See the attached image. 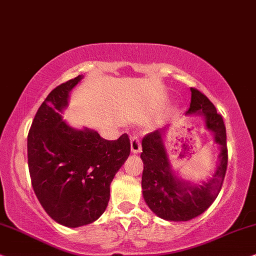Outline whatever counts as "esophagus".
Instances as JSON below:
<instances>
[{
  "instance_id": "obj_1",
  "label": "esophagus",
  "mask_w": 256,
  "mask_h": 256,
  "mask_svg": "<svg viewBox=\"0 0 256 256\" xmlns=\"http://www.w3.org/2000/svg\"><path fill=\"white\" fill-rule=\"evenodd\" d=\"M131 151L132 153H139L142 151V144H140V139L137 136L131 138Z\"/></svg>"
}]
</instances>
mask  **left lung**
<instances>
[{
    "mask_svg": "<svg viewBox=\"0 0 256 256\" xmlns=\"http://www.w3.org/2000/svg\"><path fill=\"white\" fill-rule=\"evenodd\" d=\"M190 104L186 114H199L205 117L206 128L213 132L214 140L221 148L220 164L208 182L190 185L173 174L162 130L151 132L142 138V196L153 213L168 221H188L205 212L216 199L227 171L228 150L224 119L212 102L198 88H190Z\"/></svg>",
    "mask_w": 256,
    "mask_h": 256,
    "instance_id": "1",
    "label": "left lung"
}]
</instances>
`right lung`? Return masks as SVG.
I'll use <instances>...</instances> for the list:
<instances>
[{
	"label": "right lung",
	"instance_id": "1",
	"mask_svg": "<svg viewBox=\"0 0 256 256\" xmlns=\"http://www.w3.org/2000/svg\"><path fill=\"white\" fill-rule=\"evenodd\" d=\"M77 76L48 94L28 134V166L37 199L48 216L63 226L94 222L106 208L110 184L130 156L124 134L106 140L94 130H74L63 122Z\"/></svg>",
	"mask_w": 256,
	"mask_h": 256
}]
</instances>
